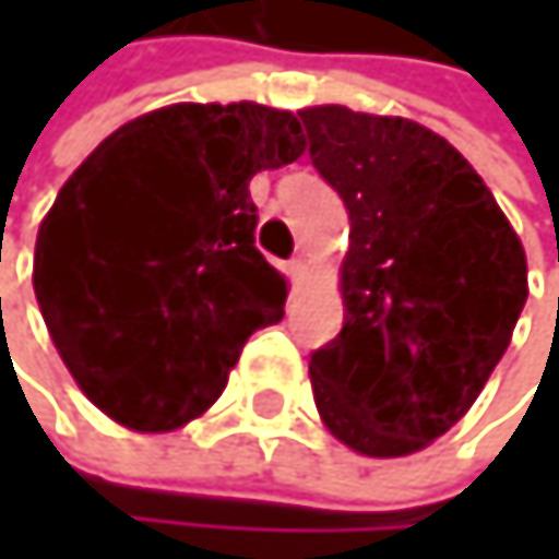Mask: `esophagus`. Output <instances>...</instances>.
<instances>
[{"mask_svg":"<svg viewBox=\"0 0 559 559\" xmlns=\"http://www.w3.org/2000/svg\"><path fill=\"white\" fill-rule=\"evenodd\" d=\"M285 274L292 277V285H298L301 277H305V261H301V258H292V261L285 264Z\"/></svg>","mask_w":559,"mask_h":559,"instance_id":"obj_1","label":"esophagus"}]
</instances>
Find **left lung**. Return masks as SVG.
Returning <instances> with one entry per match:
<instances>
[{
    "mask_svg": "<svg viewBox=\"0 0 559 559\" xmlns=\"http://www.w3.org/2000/svg\"><path fill=\"white\" fill-rule=\"evenodd\" d=\"M298 117L352 221L342 332L308 361L314 405L355 453L409 456L469 413L503 358L526 301V254L439 133L348 106Z\"/></svg>",
    "mask_w": 559,
    "mask_h": 559,
    "instance_id": "left-lung-1",
    "label": "left lung"
}]
</instances>
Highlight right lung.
Here are the masks:
<instances>
[{"instance_id":"add662e5","label":"right lung","mask_w":559,"mask_h":559,"mask_svg":"<svg viewBox=\"0 0 559 559\" xmlns=\"http://www.w3.org/2000/svg\"><path fill=\"white\" fill-rule=\"evenodd\" d=\"M295 114L174 103L106 136L39 224L33 288L86 399L136 432L207 413L245 342L285 318L251 177L301 157Z\"/></svg>"}]
</instances>
